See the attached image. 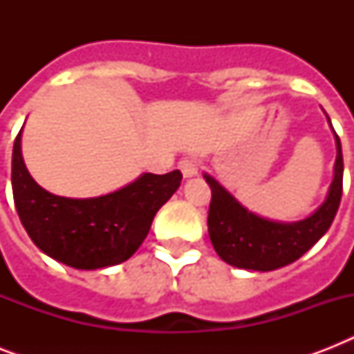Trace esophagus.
<instances>
[{
	"mask_svg": "<svg viewBox=\"0 0 354 354\" xmlns=\"http://www.w3.org/2000/svg\"><path fill=\"white\" fill-rule=\"evenodd\" d=\"M178 167H180L183 178H193L198 174V163L194 160H191V158H183V160L178 163Z\"/></svg>",
	"mask_w": 354,
	"mask_h": 354,
	"instance_id": "esophagus-1",
	"label": "esophagus"
}]
</instances>
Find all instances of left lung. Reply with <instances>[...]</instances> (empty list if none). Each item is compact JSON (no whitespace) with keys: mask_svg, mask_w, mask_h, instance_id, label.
Listing matches in <instances>:
<instances>
[{"mask_svg":"<svg viewBox=\"0 0 354 354\" xmlns=\"http://www.w3.org/2000/svg\"><path fill=\"white\" fill-rule=\"evenodd\" d=\"M335 136L338 156L329 196L319 205V209L305 221L283 224L253 215L246 207H242L215 178L204 174L205 182L211 187L207 230L222 261L236 268L270 272L297 261L327 233L335 221L344 189L342 145L338 133L335 132Z\"/></svg>","mask_w":354,"mask_h":354,"instance_id":"8db88e82","label":"left lung"}]
</instances>
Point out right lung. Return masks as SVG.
Wrapping results in <instances>:
<instances>
[{"instance_id": "right-lung-1", "label": "right lung", "mask_w": 354, "mask_h": 354, "mask_svg": "<svg viewBox=\"0 0 354 354\" xmlns=\"http://www.w3.org/2000/svg\"><path fill=\"white\" fill-rule=\"evenodd\" d=\"M21 130L12 149V196L30 241L58 263L97 270L127 261L149 235L156 213L176 193L182 172L143 174L99 198H64L41 189L25 169Z\"/></svg>"}]
</instances>
